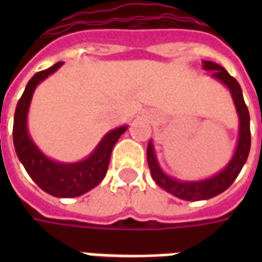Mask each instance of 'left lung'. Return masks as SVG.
<instances>
[{
	"label": "left lung",
	"instance_id": "left-lung-1",
	"mask_svg": "<svg viewBox=\"0 0 262 262\" xmlns=\"http://www.w3.org/2000/svg\"><path fill=\"white\" fill-rule=\"evenodd\" d=\"M203 70L212 71V77L225 84L231 94V98L236 105L237 115L240 120L238 126V142H237L236 151L223 170L217 172L214 177L202 181H180L176 178H171L161 170L159 161L154 154L153 143L148 142L147 146V163L150 167L151 177L156 184L165 189L171 195L184 199V201H205L216 196L219 193L225 192L227 188L234 182L237 176L240 174L243 165L247 161L250 146H251V133H250V115H248L247 105L243 98L242 86L233 78L222 66L216 64L213 61H202Z\"/></svg>",
	"mask_w": 262,
	"mask_h": 262
}]
</instances>
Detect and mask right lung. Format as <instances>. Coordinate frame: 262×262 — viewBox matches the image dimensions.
<instances>
[{
    "label": "right lung",
    "mask_w": 262,
    "mask_h": 262,
    "mask_svg": "<svg viewBox=\"0 0 262 262\" xmlns=\"http://www.w3.org/2000/svg\"><path fill=\"white\" fill-rule=\"evenodd\" d=\"M61 66L63 61H59L50 69L39 71L26 84L25 91L15 109L12 135L16 156L25 167L26 172L36 182L39 188L53 196L75 198L91 191L92 188H95L102 181L108 171L112 148L119 140L120 135L125 133L127 126H120L115 130L108 132L95 150L90 154V157L82 161L59 163L46 157L29 136L26 119L32 95L39 82L53 74Z\"/></svg>",
    "instance_id": "right-lung-1"
}]
</instances>
